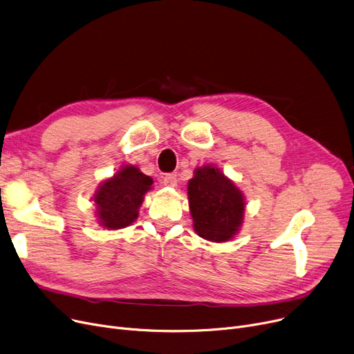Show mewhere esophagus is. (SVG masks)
I'll list each match as a JSON object with an SVG mask.
<instances>
[{
    "label": "esophagus",
    "mask_w": 354,
    "mask_h": 354,
    "mask_svg": "<svg viewBox=\"0 0 354 354\" xmlns=\"http://www.w3.org/2000/svg\"><path fill=\"white\" fill-rule=\"evenodd\" d=\"M162 183L165 184V186H168V187H177V183H178L177 173H168V174H165L162 177Z\"/></svg>",
    "instance_id": "obj_1"
}]
</instances>
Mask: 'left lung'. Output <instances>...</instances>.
Segmentation results:
<instances>
[{"label": "left lung", "mask_w": 354, "mask_h": 354, "mask_svg": "<svg viewBox=\"0 0 354 354\" xmlns=\"http://www.w3.org/2000/svg\"><path fill=\"white\" fill-rule=\"evenodd\" d=\"M187 193L193 226L200 238L225 242L238 233L243 221L245 198L218 168H196Z\"/></svg>", "instance_id": "8db88e82"}]
</instances>
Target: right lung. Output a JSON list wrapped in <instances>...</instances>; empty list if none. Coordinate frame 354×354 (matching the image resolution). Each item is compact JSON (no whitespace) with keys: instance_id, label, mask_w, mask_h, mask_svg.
Listing matches in <instances>:
<instances>
[{"instance_id":"add662e5","label":"right lung","mask_w":354,"mask_h":354,"mask_svg":"<svg viewBox=\"0 0 354 354\" xmlns=\"http://www.w3.org/2000/svg\"><path fill=\"white\" fill-rule=\"evenodd\" d=\"M151 186L153 178L142 174L136 165H124L112 178L104 181L93 197L100 226L109 230L129 226L138 217L144 194Z\"/></svg>"}]
</instances>
